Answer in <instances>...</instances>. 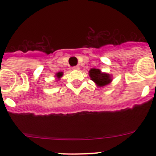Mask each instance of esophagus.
Masks as SVG:
<instances>
[{
  "label": "esophagus",
  "instance_id": "1",
  "mask_svg": "<svg viewBox=\"0 0 156 156\" xmlns=\"http://www.w3.org/2000/svg\"><path fill=\"white\" fill-rule=\"evenodd\" d=\"M73 69H74V70H78V69H80V66H73Z\"/></svg>",
  "mask_w": 156,
  "mask_h": 156
}]
</instances>
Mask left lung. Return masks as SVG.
<instances>
[{
    "label": "left lung",
    "mask_w": 156,
    "mask_h": 156,
    "mask_svg": "<svg viewBox=\"0 0 156 156\" xmlns=\"http://www.w3.org/2000/svg\"><path fill=\"white\" fill-rule=\"evenodd\" d=\"M92 80L98 87H103L111 82V78L107 73H103L98 69H91L89 72Z\"/></svg>",
    "instance_id": "left-lung-1"
}]
</instances>
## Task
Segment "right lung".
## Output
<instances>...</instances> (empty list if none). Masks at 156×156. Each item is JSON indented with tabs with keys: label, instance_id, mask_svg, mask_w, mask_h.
Returning <instances> with one entry per match:
<instances>
[{
	"label": "right lung",
	"instance_id": "add662e5",
	"mask_svg": "<svg viewBox=\"0 0 156 156\" xmlns=\"http://www.w3.org/2000/svg\"><path fill=\"white\" fill-rule=\"evenodd\" d=\"M62 72H59V73H58L57 74H56V76L58 77V78H60L61 76H62Z\"/></svg>",
	"mask_w": 156,
	"mask_h": 156
}]
</instances>
